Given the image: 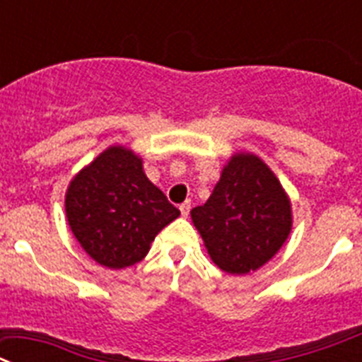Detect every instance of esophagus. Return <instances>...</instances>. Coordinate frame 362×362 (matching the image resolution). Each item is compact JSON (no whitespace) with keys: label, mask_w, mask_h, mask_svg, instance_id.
I'll list each match as a JSON object with an SVG mask.
<instances>
[{"label":"esophagus","mask_w":362,"mask_h":362,"mask_svg":"<svg viewBox=\"0 0 362 362\" xmlns=\"http://www.w3.org/2000/svg\"><path fill=\"white\" fill-rule=\"evenodd\" d=\"M189 211H191V204H189V202H184V204L180 205V213H182V216H187L189 214Z\"/></svg>","instance_id":"obj_1"}]
</instances>
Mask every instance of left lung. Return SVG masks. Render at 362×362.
Wrapping results in <instances>:
<instances>
[{
  "label": "left lung",
  "mask_w": 362,
  "mask_h": 362,
  "mask_svg": "<svg viewBox=\"0 0 362 362\" xmlns=\"http://www.w3.org/2000/svg\"><path fill=\"white\" fill-rule=\"evenodd\" d=\"M214 265L249 274L274 258L292 230V204L274 171L254 153L226 162L209 200L191 211Z\"/></svg>",
  "instance_id": "1"
}]
</instances>
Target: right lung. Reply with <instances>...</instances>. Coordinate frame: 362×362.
<instances>
[{
	"label": "right lung",
	"instance_id": "right-lung-1",
	"mask_svg": "<svg viewBox=\"0 0 362 362\" xmlns=\"http://www.w3.org/2000/svg\"><path fill=\"white\" fill-rule=\"evenodd\" d=\"M126 146H110L68 184L64 211L71 234L99 265L119 270L146 258L153 240L180 216Z\"/></svg>",
	"mask_w": 362,
	"mask_h": 362
}]
</instances>
